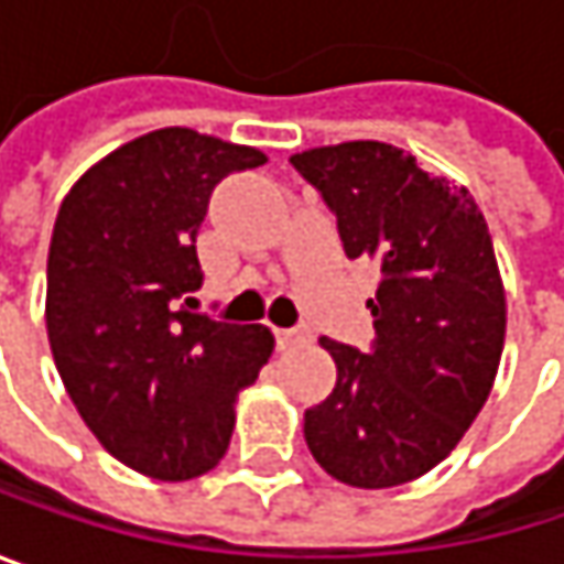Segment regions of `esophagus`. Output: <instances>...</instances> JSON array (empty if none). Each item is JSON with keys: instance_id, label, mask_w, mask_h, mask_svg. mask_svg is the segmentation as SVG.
<instances>
[{"instance_id": "obj_1", "label": "esophagus", "mask_w": 564, "mask_h": 564, "mask_svg": "<svg viewBox=\"0 0 564 564\" xmlns=\"http://www.w3.org/2000/svg\"><path fill=\"white\" fill-rule=\"evenodd\" d=\"M274 336H278V346L281 349H290V346H296V343L306 339V329H274Z\"/></svg>"}]
</instances>
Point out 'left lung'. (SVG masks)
I'll return each instance as SVG.
<instances>
[{
    "instance_id": "8db88e82",
    "label": "left lung",
    "mask_w": 564,
    "mask_h": 564,
    "mask_svg": "<svg viewBox=\"0 0 564 564\" xmlns=\"http://www.w3.org/2000/svg\"><path fill=\"white\" fill-rule=\"evenodd\" d=\"M336 212L346 258H376L382 283L369 352L319 339L336 386L303 414L316 464L346 487L389 490L434 470L487 404L507 339V290L484 212L379 140L293 153Z\"/></svg>"
}]
</instances>
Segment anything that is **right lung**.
I'll use <instances>...</instances> for the list:
<instances>
[{
    "mask_svg": "<svg viewBox=\"0 0 564 564\" xmlns=\"http://www.w3.org/2000/svg\"><path fill=\"white\" fill-rule=\"evenodd\" d=\"M261 163L254 147L166 127L107 153L57 208L45 293L57 376L104 451L143 477L208 474L231 444L238 392L274 352L261 323L185 310L212 188Z\"/></svg>",
    "mask_w": 564,
    "mask_h": 564,
    "instance_id": "right-lung-1",
    "label": "right lung"
}]
</instances>
